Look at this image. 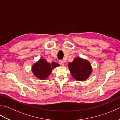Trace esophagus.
I'll return each mask as SVG.
<instances>
[{"label": "esophagus", "instance_id": "esophagus-1", "mask_svg": "<svg viewBox=\"0 0 120 120\" xmlns=\"http://www.w3.org/2000/svg\"><path fill=\"white\" fill-rule=\"evenodd\" d=\"M59 63L62 66H64V62L63 61V60H60L59 61Z\"/></svg>", "mask_w": 120, "mask_h": 120}]
</instances>
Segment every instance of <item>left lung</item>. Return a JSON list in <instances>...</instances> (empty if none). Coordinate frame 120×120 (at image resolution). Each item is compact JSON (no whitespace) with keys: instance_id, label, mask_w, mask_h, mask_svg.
Here are the masks:
<instances>
[{"instance_id":"1","label":"left lung","mask_w":120,"mask_h":120,"mask_svg":"<svg viewBox=\"0 0 120 120\" xmlns=\"http://www.w3.org/2000/svg\"><path fill=\"white\" fill-rule=\"evenodd\" d=\"M68 65L74 78L79 81L86 79L92 72L90 62L80 58H76Z\"/></svg>"}]
</instances>
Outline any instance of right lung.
<instances>
[{"label": "right lung", "mask_w": 120, "mask_h": 120, "mask_svg": "<svg viewBox=\"0 0 120 120\" xmlns=\"http://www.w3.org/2000/svg\"><path fill=\"white\" fill-rule=\"evenodd\" d=\"M59 64L56 62L48 63L44 59H40L32 66V72L40 79H45L49 75L52 69L59 67Z\"/></svg>", "instance_id": "obj_1"}]
</instances>
